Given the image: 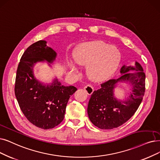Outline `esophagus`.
<instances>
[{"mask_svg": "<svg viewBox=\"0 0 160 160\" xmlns=\"http://www.w3.org/2000/svg\"><path fill=\"white\" fill-rule=\"evenodd\" d=\"M84 89L85 91L87 92V94L88 95H91L92 94V93L94 91V88L92 86H91V85H86L85 87H84Z\"/></svg>", "mask_w": 160, "mask_h": 160, "instance_id": "esophagus-1", "label": "esophagus"}]
</instances>
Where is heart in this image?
I'll return each mask as SVG.
<instances>
[{
  "mask_svg": "<svg viewBox=\"0 0 160 160\" xmlns=\"http://www.w3.org/2000/svg\"><path fill=\"white\" fill-rule=\"evenodd\" d=\"M75 62L87 66L89 78L96 81L108 79L116 72L121 59L120 50L102 41L81 44L74 54Z\"/></svg>",
  "mask_w": 160,
  "mask_h": 160,
  "instance_id": "obj_1",
  "label": "heart"
}]
</instances>
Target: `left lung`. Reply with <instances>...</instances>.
Here are the masks:
<instances>
[{
  "label": "left lung",
  "instance_id": "left-lung-1",
  "mask_svg": "<svg viewBox=\"0 0 160 160\" xmlns=\"http://www.w3.org/2000/svg\"><path fill=\"white\" fill-rule=\"evenodd\" d=\"M130 70H135L131 72ZM122 75L102 83L101 88L94 91L89 100L87 113L91 122L101 129H112L124 124L137 110L145 92L146 75L140 63L135 67L123 66ZM129 81L133 91L125 101H118L113 97V89L118 82Z\"/></svg>",
  "mask_w": 160,
  "mask_h": 160
}]
</instances>
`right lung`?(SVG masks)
Here are the masks:
<instances>
[{
	"label": "right lung",
	"instance_id": "1",
	"mask_svg": "<svg viewBox=\"0 0 160 160\" xmlns=\"http://www.w3.org/2000/svg\"><path fill=\"white\" fill-rule=\"evenodd\" d=\"M46 43L41 40L25 50L18 66L14 87L18 104L25 118L42 129H52L62 122L70 96L77 91L73 86L62 85L58 79L45 86L35 78L34 63L44 60L52 63L56 56Z\"/></svg>",
	"mask_w": 160,
	"mask_h": 160
}]
</instances>
